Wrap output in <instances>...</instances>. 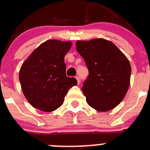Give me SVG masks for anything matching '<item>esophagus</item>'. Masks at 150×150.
Wrapping results in <instances>:
<instances>
[{
	"mask_svg": "<svg viewBox=\"0 0 150 150\" xmlns=\"http://www.w3.org/2000/svg\"><path fill=\"white\" fill-rule=\"evenodd\" d=\"M76 80H77V83H78V84H79V83H80L79 76H76Z\"/></svg>",
	"mask_w": 150,
	"mask_h": 150,
	"instance_id": "esophagus-1",
	"label": "esophagus"
}]
</instances>
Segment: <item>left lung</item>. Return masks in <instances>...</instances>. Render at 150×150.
Listing matches in <instances>:
<instances>
[{"label":"left lung","mask_w":150,"mask_h":150,"mask_svg":"<svg viewBox=\"0 0 150 150\" xmlns=\"http://www.w3.org/2000/svg\"><path fill=\"white\" fill-rule=\"evenodd\" d=\"M76 46L89 71L81 87L87 103L98 112L112 110L128 90L130 62L114 43L103 38L77 41Z\"/></svg>","instance_id":"8db88e82"}]
</instances>
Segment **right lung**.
<instances>
[{
    "mask_svg": "<svg viewBox=\"0 0 150 150\" xmlns=\"http://www.w3.org/2000/svg\"><path fill=\"white\" fill-rule=\"evenodd\" d=\"M71 46L70 41L48 40L22 65L20 84L33 107L47 112L56 110L63 103L69 89L77 84L75 78L66 74L64 57Z\"/></svg>",
    "mask_w": 150,
    "mask_h": 150,
    "instance_id": "right-lung-1",
    "label": "right lung"
}]
</instances>
